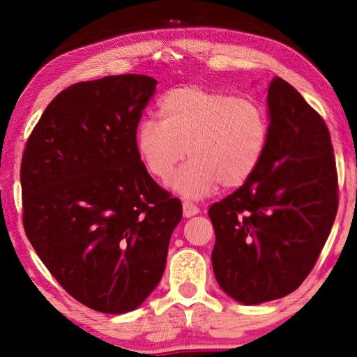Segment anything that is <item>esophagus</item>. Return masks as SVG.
Here are the masks:
<instances>
[{"label": "esophagus", "instance_id": "1", "mask_svg": "<svg viewBox=\"0 0 357 357\" xmlns=\"http://www.w3.org/2000/svg\"><path fill=\"white\" fill-rule=\"evenodd\" d=\"M183 209H184V215L185 217H192V215H197L198 213H200V209H198L197 204H193L190 202H184Z\"/></svg>", "mask_w": 357, "mask_h": 357}]
</instances>
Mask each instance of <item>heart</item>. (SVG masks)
Here are the masks:
<instances>
[{"mask_svg": "<svg viewBox=\"0 0 357 357\" xmlns=\"http://www.w3.org/2000/svg\"><path fill=\"white\" fill-rule=\"evenodd\" d=\"M159 118L138 124V154L153 176L167 181L189 153L192 159L172 181L187 198L211 195L219 184L241 187L268 146L269 116L257 99L187 84L160 99Z\"/></svg>", "mask_w": 357, "mask_h": 357, "instance_id": "1", "label": "heart"}]
</instances>
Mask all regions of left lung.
<instances>
[{
  "label": "left lung",
  "mask_w": 357,
  "mask_h": 357,
  "mask_svg": "<svg viewBox=\"0 0 357 357\" xmlns=\"http://www.w3.org/2000/svg\"><path fill=\"white\" fill-rule=\"evenodd\" d=\"M268 108L261 164L208 211L215 280L245 305L280 299L305 280L338 208L334 149L323 118L280 77L269 84Z\"/></svg>",
  "instance_id": "left-lung-1"
}]
</instances>
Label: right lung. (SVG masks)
Masks as SVG:
<instances>
[{"instance_id": "add662e5", "label": "right lung", "mask_w": 357, "mask_h": 357, "mask_svg": "<svg viewBox=\"0 0 357 357\" xmlns=\"http://www.w3.org/2000/svg\"><path fill=\"white\" fill-rule=\"evenodd\" d=\"M148 75L66 88L23 153V227L42 263L96 312L135 310L160 282L183 204L149 176L137 149Z\"/></svg>"}]
</instances>
